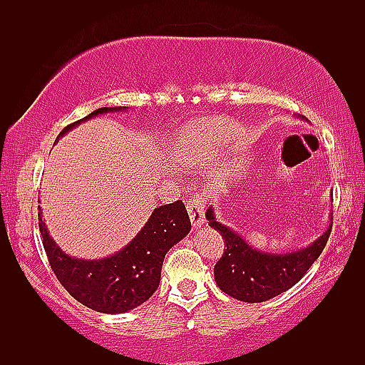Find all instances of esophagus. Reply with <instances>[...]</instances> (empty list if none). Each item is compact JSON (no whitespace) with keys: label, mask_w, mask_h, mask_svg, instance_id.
<instances>
[{"label":"esophagus","mask_w":365,"mask_h":365,"mask_svg":"<svg viewBox=\"0 0 365 365\" xmlns=\"http://www.w3.org/2000/svg\"><path fill=\"white\" fill-rule=\"evenodd\" d=\"M188 215H190V222L193 228H202L205 223V207H203V200L200 197H192L187 203Z\"/></svg>","instance_id":"34e87169"}]
</instances>
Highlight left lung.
I'll list each match as a JSON object with an SVG mask.
<instances>
[{"mask_svg": "<svg viewBox=\"0 0 365 365\" xmlns=\"http://www.w3.org/2000/svg\"><path fill=\"white\" fill-rule=\"evenodd\" d=\"M300 120H307L297 115ZM208 225L220 233L227 250L215 264L213 275L222 292L242 302H265L294 287L312 267L327 244L332 215H329V227L312 244L292 252H265L249 245L240 233L217 220L213 207L205 212Z\"/></svg>", "mask_w": 365, "mask_h": 365, "instance_id": "8db88e82", "label": "left lung"}]
</instances>
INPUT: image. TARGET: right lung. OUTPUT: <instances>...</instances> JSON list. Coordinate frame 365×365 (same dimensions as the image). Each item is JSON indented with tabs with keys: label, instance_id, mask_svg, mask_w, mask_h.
<instances>
[{
	"label": "right lung",
	"instance_id": "add662e5",
	"mask_svg": "<svg viewBox=\"0 0 365 365\" xmlns=\"http://www.w3.org/2000/svg\"><path fill=\"white\" fill-rule=\"evenodd\" d=\"M118 111H126V106H103L91 111L63 128L56 142L86 120ZM38 225L48 260L60 284L78 302L101 314H123L147 302L158 289L167 252L192 230L185 205L177 200L155 208L142 230L116 254L90 260L71 257L60 249L43 220L41 207L38 208Z\"/></svg>",
	"mask_w": 365,
	"mask_h": 365
}]
</instances>
